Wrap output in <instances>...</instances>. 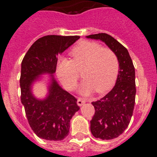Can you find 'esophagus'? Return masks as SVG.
Returning <instances> with one entry per match:
<instances>
[{
    "label": "esophagus",
    "instance_id": "1",
    "mask_svg": "<svg viewBox=\"0 0 157 157\" xmlns=\"http://www.w3.org/2000/svg\"><path fill=\"white\" fill-rule=\"evenodd\" d=\"M86 103V100L85 99H82V98H78L77 100V104L78 106H82L84 104Z\"/></svg>",
    "mask_w": 157,
    "mask_h": 157
}]
</instances>
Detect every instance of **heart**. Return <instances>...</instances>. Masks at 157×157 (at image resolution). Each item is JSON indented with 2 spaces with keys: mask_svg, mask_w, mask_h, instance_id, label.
<instances>
[{
  "mask_svg": "<svg viewBox=\"0 0 157 157\" xmlns=\"http://www.w3.org/2000/svg\"><path fill=\"white\" fill-rule=\"evenodd\" d=\"M72 60L59 58L56 74L63 85L73 90L80 77V71L85 80L81 83L79 92L84 95L104 94L114 86L119 72V61L111 49L98 43L82 41L70 52Z\"/></svg>",
  "mask_w": 157,
  "mask_h": 157,
  "instance_id": "heart-1",
  "label": "heart"
}]
</instances>
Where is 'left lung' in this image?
I'll return each mask as SVG.
<instances>
[{
	"label": "left lung",
	"mask_w": 157,
	"mask_h": 157,
	"mask_svg": "<svg viewBox=\"0 0 157 157\" xmlns=\"http://www.w3.org/2000/svg\"><path fill=\"white\" fill-rule=\"evenodd\" d=\"M87 38L103 41L117 56L119 72L115 86L92 102L95 113L90 121L93 135L102 140L116 138L128 127L135 103V70L127 48L109 34H91Z\"/></svg>",
	"instance_id": "1"
}]
</instances>
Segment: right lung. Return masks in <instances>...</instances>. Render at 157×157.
Segmentation results:
<instances>
[{"instance_id": "1", "label": "right lung", "mask_w": 157, "mask_h": 157, "mask_svg": "<svg viewBox=\"0 0 157 157\" xmlns=\"http://www.w3.org/2000/svg\"><path fill=\"white\" fill-rule=\"evenodd\" d=\"M79 36L47 35L30 46L21 63V102L29 124L36 135L49 141H61L68 135L70 120L79 110L77 100L64 90L54 78L57 56L73 45ZM48 74V93L39 99L33 86Z\"/></svg>"}]
</instances>
